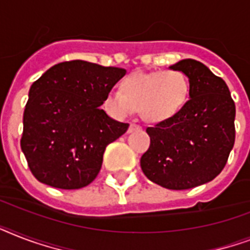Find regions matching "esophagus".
<instances>
[{
    "instance_id": "34e87169",
    "label": "esophagus",
    "mask_w": 250,
    "mask_h": 250,
    "mask_svg": "<svg viewBox=\"0 0 250 250\" xmlns=\"http://www.w3.org/2000/svg\"><path fill=\"white\" fill-rule=\"evenodd\" d=\"M136 129H141V125H136V123H131V125H129L128 132H132V131H136Z\"/></svg>"
}]
</instances>
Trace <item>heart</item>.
I'll return each mask as SVG.
<instances>
[{
  "instance_id": "obj_1",
  "label": "heart",
  "mask_w": 250,
  "mask_h": 250,
  "mask_svg": "<svg viewBox=\"0 0 250 250\" xmlns=\"http://www.w3.org/2000/svg\"><path fill=\"white\" fill-rule=\"evenodd\" d=\"M122 90L106 94L105 106L117 118H125L140 109L146 122L170 119L183 109L189 97V79L183 71L133 72L121 85Z\"/></svg>"
}]
</instances>
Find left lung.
<instances>
[{
	"label": "left lung",
	"instance_id": "8db88e82",
	"mask_svg": "<svg viewBox=\"0 0 250 250\" xmlns=\"http://www.w3.org/2000/svg\"><path fill=\"white\" fill-rule=\"evenodd\" d=\"M170 68L189 79V100L176 115L148 127L141 156L145 176L167 189H189L213 180L235 144V102L226 82L205 64L183 60Z\"/></svg>",
	"mask_w": 250,
	"mask_h": 250
}]
</instances>
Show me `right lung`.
Segmentation results:
<instances>
[{
  "instance_id": "add662e5",
  "label": "right lung",
  "mask_w": 250,
  "mask_h": 250,
  "mask_svg": "<svg viewBox=\"0 0 250 250\" xmlns=\"http://www.w3.org/2000/svg\"><path fill=\"white\" fill-rule=\"evenodd\" d=\"M125 75V68L75 60L54 64L31 85L21 146L39 182L79 189L96 179L106 146L128 129L100 109Z\"/></svg>"
}]
</instances>
